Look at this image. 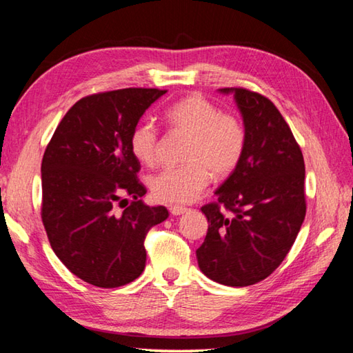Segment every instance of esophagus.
Listing matches in <instances>:
<instances>
[{
  "mask_svg": "<svg viewBox=\"0 0 353 353\" xmlns=\"http://www.w3.org/2000/svg\"><path fill=\"white\" fill-rule=\"evenodd\" d=\"M186 211H188V208H185V206H179V205L170 206V212L172 216H182V214H185Z\"/></svg>",
  "mask_w": 353,
  "mask_h": 353,
  "instance_id": "34e87169",
  "label": "esophagus"
}]
</instances>
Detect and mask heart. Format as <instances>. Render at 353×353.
I'll use <instances>...</instances> for the list:
<instances>
[{"mask_svg":"<svg viewBox=\"0 0 353 353\" xmlns=\"http://www.w3.org/2000/svg\"><path fill=\"white\" fill-rule=\"evenodd\" d=\"M170 127L190 137L182 167L165 168L151 176V194L163 203H188L202 192L211 177L231 176L246 148V130L236 114L223 113L200 94H188L172 102L165 112ZM159 131L151 121L137 123L130 134V150L143 165H153Z\"/></svg>","mask_w":353,"mask_h":353,"instance_id":"1","label":"heart"}]
</instances>
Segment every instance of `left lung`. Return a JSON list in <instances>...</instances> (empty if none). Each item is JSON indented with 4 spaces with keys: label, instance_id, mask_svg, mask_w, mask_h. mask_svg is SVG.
<instances>
[{
    "label": "left lung",
    "instance_id": "obj_1",
    "mask_svg": "<svg viewBox=\"0 0 353 353\" xmlns=\"http://www.w3.org/2000/svg\"><path fill=\"white\" fill-rule=\"evenodd\" d=\"M219 92L234 94L246 148L237 170L216 190L217 202L202 206L210 225L196 255L206 277L243 288L269 277L294 245L306 216L305 161L271 101L246 88Z\"/></svg>",
    "mask_w": 353,
    "mask_h": 353
}]
</instances>
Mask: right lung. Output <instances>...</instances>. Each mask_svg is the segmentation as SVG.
<instances>
[{"instance_id": "1", "label": "right lung", "mask_w": 353, "mask_h": 353, "mask_svg": "<svg viewBox=\"0 0 353 353\" xmlns=\"http://www.w3.org/2000/svg\"><path fill=\"white\" fill-rule=\"evenodd\" d=\"M167 90L122 88L79 99L54 130L41 163V217L57 257L76 277L119 288L145 269L143 240L168 217L141 197L130 134ZM123 195L134 199L124 209ZM121 205L124 210L119 211Z\"/></svg>"}]
</instances>
